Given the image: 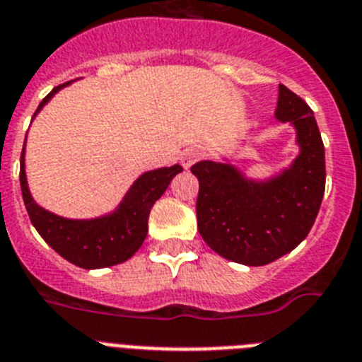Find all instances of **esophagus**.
Wrapping results in <instances>:
<instances>
[{
  "instance_id": "obj_1",
  "label": "esophagus",
  "mask_w": 362,
  "mask_h": 362,
  "mask_svg": "<svg viewBox=\"0 0 362 362\" xmlns=\"http://www.w3.org/2000/svg\"><path fill=\"white\" fill-rule=\"evenodd\" d=\"M204 155H206V153H204L200 147H191V149H187L184 155H182V165H184L185 169H189L193 163H197L199 160H202Z\"/></svg>"
}]
</instances>
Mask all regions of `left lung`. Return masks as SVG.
<instances>
[{
	"label": "left lung",
	"mask_w": 362,
	"mask_h": 362,
	"mask_svg": "<svg viewBox=\"0 0 362 362\" xmlns=\"http://www.w3.org/2000/svg\"><path fill=\"white\" fill-rule=\"evenodd\" d=\"M275 118L290 122L298 155L290 168L266 180L247 178L233 163L202 160L197 226L206 244L233 262L266 266L308 237L325 197V146L313 111L300 96L279 86Z\"/></svg>",
	"instance_id": "obj_1"
}]
</instances>
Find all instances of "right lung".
I'll return each instance as SVG.
<instances>
[{"label": "right lung", "mask_w": 362, "mask_h": 362, "mask_svg": "<svg viewBox=\"0 0 362 362\" xmlns=\"http://www.w3.org/2000/svg\"><path fill=\"white\" fill-rule=\"evenodd\" d=\"M71 83L72 81H67L64 86H58L50 90L37 105L33 120L59 89ZM25 142H27V136H25ZM180 171V165L175 163L171 168H160L144 173L129 187L115 211L96 216V218L83 220L54 215L34 202L29 184H27V175H25V146L20 160V185L30 222L37 233L42 235L43 240L58 255L78 268L98 269L125 262L136 253L138 247L146 240L151 207L155 206L156 200L162 197L163 191L168 189V185Z\"/></svg>", "instance_id": "right-lung-1"}]
</instances>
